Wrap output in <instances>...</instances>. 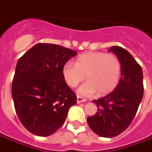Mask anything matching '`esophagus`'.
Here are the masks:
<instances>
[{"label":"esophagus","instance_id":"obj_1","mask_svg":"<svg viewBox=\"0 0 152 152\" xmlns=\"http://www.w3.org/2000/svg\"><path fill=\"white\" fill-rule=\"evenodd\" d=\"M86 102V99H84L80 96H77V99H76V102L77 103H80V102Z\"/></svg>","mask_w":152,"mask_h":152}]
</instances>
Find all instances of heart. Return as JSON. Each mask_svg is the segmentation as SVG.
Here are the masks:
<instances>
[{
	"label": "heart",
	"mask_w": 152,
	"mask_h": 152,
	"mask_svg": "<svg viewBox=\"0 0 152 152\" xmlns=\"http://www.w3.org/2000/svg\"><path fill=\"white\" fill-rule=\"evenodd\" d=\"M121 63L113 53L86 52L76 58L75 65L66 63L62 67L63 80L71 88L84 80L78 89L83 95H91L97 92L99 96L107 95L117 87L121 76Z\"/></svg>",
	"instance_id": "heart-1"
}]
</instances>
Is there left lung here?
<instances>
[{
    "label": "left lung",
    "mask_w": 152,
    "mask_h": 152,
    "mask_svg": "<svg viewBox=\"0 0 152 152\" xmlns=\"http://www.w3.org/2000/svg\"><path fill=\"white\" fill-rule=\"evenodd\" d=\"M108 51L113 52L121 61L120 82L109 94L93 100L98 112L87 118V122L96 134L113 137L129 127L137 113L143 97V75L140 65L127 50L112 46Z\"/></svg>",
    "instance_id": "obj_1"
}]
</instances>
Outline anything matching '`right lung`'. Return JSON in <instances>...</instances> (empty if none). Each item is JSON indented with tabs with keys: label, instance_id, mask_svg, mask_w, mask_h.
Listing matches in <instances>:
<instances>
[{
	"label": "right lung",
	"instance_id": "add662e5",
	"mask_svg": "<svg viewBox=\"0 0 152 152\" xmlns=\"http://www.w3.org/2000/svg\"><path fill=\"white\" fill-rule=\"evenodd\" d=\"M76 54L61 45L39 43L18 59L12 98L19 121L31 134L46 137L55 133L76 103L62 75L63 65Z\"/></svg>",
	"mask_w": 152,
	"mask_h": 152
}]
</instances>
